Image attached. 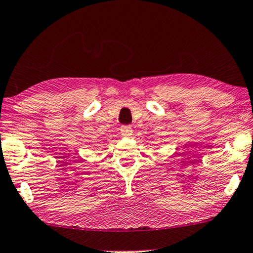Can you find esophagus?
I'll use <instances>...</instances> for the list:
<instances>
[{
  "label": "esophagus",
  "mask_w": 253,
  "mask_h": 253,
  "mask_svg": "<svg viewBox=\"0 0 253 253\" xmlns=\"http://www.w3.org/2000/svg\"><path fill=\"white\" fill-rule=\"evenodd\" d=\"M120 133H121V135H123V136L127 137V136L132 135L133 129H132V127L129 126V125H125V126H121Z\"/></svg>",
  "instance_id": "1"
}]
</instances>
